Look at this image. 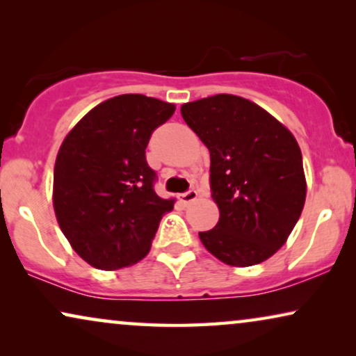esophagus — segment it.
Masks as SVG:
<instances>
[{"label": "esophagus", "mask_w": 356, "mask_h": 356, "mask_svg": "<svg viewBox=\"0 0 356 356\" xmlns=\"http://www.w3.org/2000/svg\"><path fill=\"white\" fill-rule=\"evenodd\" d=\"M197 191H194V189H189L188 193H184V194H181V196H179V201H181L183 204H191V202H194L197 199Z\"/></svg>", "instance_id": "1"}]
</instances>
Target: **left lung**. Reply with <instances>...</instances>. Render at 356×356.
<instances>
[{"label": "left lung", "mask_w": 356, "mask_h": 356, "mask_svg": "<svg viewBox=\"0 0 356 356\" xmlns=\"http://www.w3.org/2000/svg\"><path fill=\"white\" fill-rule=\"evenodd\" d=\"M211 154V189L220 217L202 245L233 267L259 264L289 240L306 199L295 136L254 102L217 94L181 105Z\"/></svg>", "instance_id": "left-lung-1"}]
</instances>
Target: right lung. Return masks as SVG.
<instances>
[{
  "mask_svg": "<svg viewBox=\"0 0 356 356\" xmlns=\"http://www.w3.org/2000/svg\"><path fill=\"white\" fill-rule=\"evenodd\" d=\"M173 104L140 94L94 106L66 134L53 173V209L63 235L87 264L116 270L144 259L175 199L154 191L145 160L152 131Z\"/></svg>",
  "mask_w": 356,
  "mask_h": 356,
  "instance_id": "add662e5",
  "label": "right lung"
}]
</instances>
